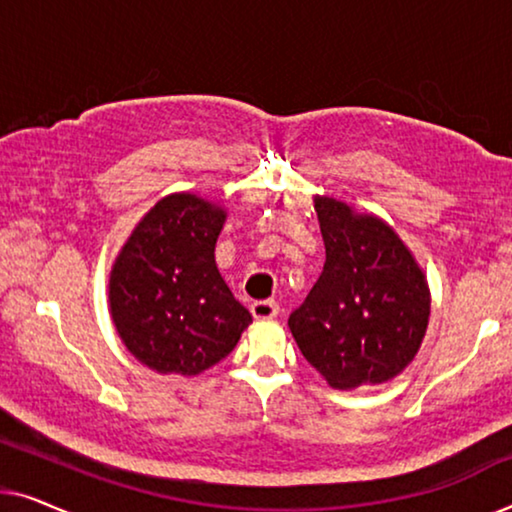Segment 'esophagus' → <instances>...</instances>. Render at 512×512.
Instances as JSON below:
<instances>
[{
  "mask_svg": "<svg viewBox=\"0 0 512 512\" xmlns=\"http://www.w3.org/2000/svg\"><path fill=\"white\" fill-rule=\"evenodd\" d=\"M251 314H254V319H275L279 314V305L275 300H254Z\"/></svg>",
  "mask_w": 512,
  "mask_h": 512,
  "instance_id": "1",
  "label": "esophagus"
}]
</instances>
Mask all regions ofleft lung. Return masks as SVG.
I'll list each match as a JSON object with an SVG mask.
<instances>
[{
    "label": "left lung",
    "instance_id": "left-lung-1",
    "mask_svg": "<svg viewBox=\"0 0 512 512\" xmlns=\"http://www.w3.org/2000/svg\"><path fill=\"white\" fill-rule=\"evenodd\" d=\"M326 263L289 328L300 352L333 389L396 377L415 359L431 314L422 268L394 228L317 198Z\"/></svg>",
    "mask_w": 512,
    "mask_h": 512
}]
</instances>
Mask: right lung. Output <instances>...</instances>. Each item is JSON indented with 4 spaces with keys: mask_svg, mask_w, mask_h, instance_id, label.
I'll list each match as a JSON object with an SVG mask.
<instances>
[{
    "mask_svg": "<svg viewBox=\"0 0 512 512\" xmlns=\"http://www.w3.org/2000/svg\"><path fill=\"white\" fill-rule=\"evenodd\" d=\"M223 207L193 193L156 202L109 275V312L128 352L156 373L198 375L233 352L251 314L214 261Z\"/></svg>",
    "mask_w": 512,
    "mask_h": 512,
    "instance_id": "add662e5",
    "label": "right lung"
}]
</instances>
